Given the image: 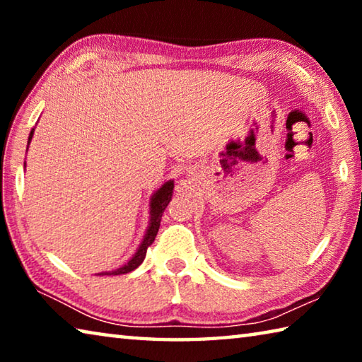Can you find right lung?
<instances>
[{"instance_id":"1","label":"right lung","mask_w":362,"mask_h":362,"mask_svg":"<svg viewBox=\"0 0 362 362\" xmlns=\"http://www.w3.org/2000/svg\"><path fill=\"white\" fill-rule=\"evenodd\" d=\"M33 131L35 129H32V132H30V136H28V144L33 137ZM173 189H174V180H169V182L164 183V185L159 188L155 194L151 196V201H150V225H148V228H146L144 241L140 243L137 252L134 254V257L129 262L124 263V265L119 267L118 269L100 273L102 276H103V274H107V276H112V274H113V276H115V274L129 273V272H132V269H136L140 265V263L144 262L145 255H146V249H148V246H151L153 241H155L156 235H158L159 225H161L163 212L168 207L170 198H173Z\"/></svg>"}]
</instances>
